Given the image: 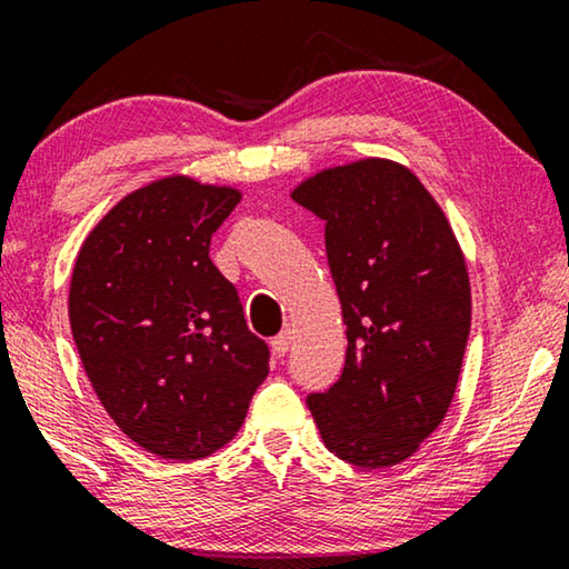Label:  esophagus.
<instances>
[{"instance_id": "esophagus-1", "label": "esophagus", "mask_w": 569, "mask_h": 569, "mask_svg": "<svg viewBox=\"0 0 569 569\" xmlns=\"http://www.w3.org/2000/svg\"><path fill=\"white\" fill-rule=\"evenodd\" d=\"M291 339H293V332L291 329H286V332H281L278 337H273V352L281 358V355L288 352V347H291Z\"/></svg>"}]
</instances>
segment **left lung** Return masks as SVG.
<instances>
[{
	"label": "left lung",
	"mask_w": 569,
	"mask_h": 569,
	"mask_svg": "<svg viewBox=\"0 0 569 569\" xmlns=\"http://www.w3.org/2000/svg\"><path fill=\"white\" fill-rule=\"evenodd\" d=\"M291 199L325 219L347 325L342 376L307 398L309 411L339 460L393 468L452 403L472 317L468 262L442 207L396 160L325 168Z\"/></svg>",
	"instance_id": "obj_1"
}]
</instances>
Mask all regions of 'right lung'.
<instances>
[{
  "mask_svg": "<svg viewBox=\"0 0 569 569\" xmlns=\"http://www.w3.org/2000/svg\"><path fill=\"white\" fill-rule=\"evenodd\" d=\"M240 189L191 176L127 193L76 256L68 319L109 417L163 460H201L242 427L268 345L209 258Z\"/></svg>",
  "mask_w": 569,
  "mask_h": 569,
  "instance_id": "obj_1",
  "label": "right lung"
}]
</instances>
